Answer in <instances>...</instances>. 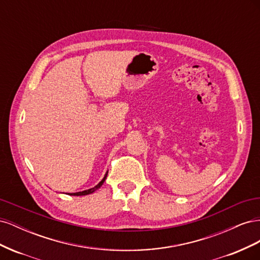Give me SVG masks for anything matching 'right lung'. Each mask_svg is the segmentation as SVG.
Instances as JSON below:
<instances>
[{"label": "right lung", "mask_w": 260, "mask_h": 260, "mask_svg": "<svg viewBox=\"0 0 260 260\" xmlns=\"http://www.w3.org/2000/svg\"><path fill=\"white\" fill-rule=\"evenodd\" d=\"M107 174H108V171L106 172L105 174V176H104V178L102 179V181L101 182L99 183V184H96L95 186L94 187H92V188H89V190H84V191H82V192H76V193H68L69 195H75V196H82V195H88V194H91V193H93V192H95L96 190H99V188L103 185V183H104V181L106 180V177H107Z\"/></svg>", "instance_id": "obj_1"}]
</instances>
